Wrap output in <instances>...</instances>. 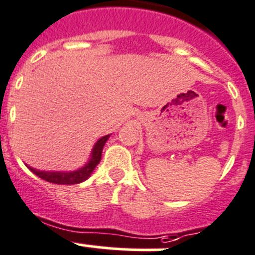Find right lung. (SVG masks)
Here are the masks:
<instances>
[{"mask_svg": "<svg viewBox=\"0 0 255 255\" xmlns=\"http://www.w3.org/2000/svg\"><path fill=\"white\" fill-rule=\"evenodd\" d=\"M110 137V135L101 137V139L95 144L92 150V156H91L90 162L85 165L81 169L76 170V172H69V173H64V172H41V170H36L34 168H30L32 173L36 174L37 177H40L41 179L46 182H50V183L55 184H77L81 183V182L86 181L88 177L91 176V173L93 172L97 164L101 160L102 155V149H104L105 143L107 141V139Z\"/></svg>", "mask_w": 255, "mask_h": 255, "instance_id": "1", "label": "right lung"}]
</instances>
